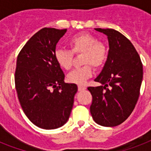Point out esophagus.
Here are the masks:
<instances>
[{
	"label": "esophagus",
	"mask_w": 151,
	"mask_h": 151,
	"mask_svg": "<svg viewBox=\"0 0 151 151\" xmlns=\"http://www.w3.org/2000/svg\"><path fill=\"white\" fill-rule=\"evenodd\" d=\"M84 90H86V87L81 86V85H79V86H78V91H84Z\"/></svg>",
	"instance_id": "obj_1"
}]
</instances>
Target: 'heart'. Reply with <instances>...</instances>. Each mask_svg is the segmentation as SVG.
I'll list each match as a JSON object with an SVG mask.
<instances>
[{
	"label": "heart",
	"mask_w": 151,
	"mask_h": 151,
	"mask_svg": "<svg viewBox=\"0 0 151 151\" xmlns=\"http://www.w3.org/2000/svg\"><path fill=\"white\" fill-rule=\"evenodd\" d=\"M68 46L70 50L59 49L55 51V60L61 68L68 70L73 65V54H82L81 63L84 65L67 75L70 83L82 85L92 75V67L98 69L104 66L109 54L108 47L96 36L86 32L73 35L68 41Z\"/></svg>",
	"instance_id": "heart-1"
}]
</instances>
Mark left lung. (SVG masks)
Returning a JSON list of instances; mask_svg holds the SVG:
<instances>
[{"instance_id":"1","label":"left lung","mask_w":151,"mask_h":151,"mask_svg":"<svg viewBox=\"0 0 151 151\" xmlns=\"http://www.w3.org/2000/svg\"><path fill=\"white\" fill-rule=\"evenodd\" d=\"M108 36L109 50L105 66L95 81L102 85L88 87L92 95L90 111L103 127H116L130 116L139 96L143 64L131 42L112 29H95Z\"/></svg>"}]
</instances>
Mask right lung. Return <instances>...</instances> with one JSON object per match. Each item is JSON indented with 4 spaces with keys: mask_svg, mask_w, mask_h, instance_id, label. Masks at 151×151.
Here are the masks:
<instances>
[{
    "mask_svg": "<svg viewBox=\"0 0 151 151\" xmlns=\"http://www.w3.org/2000/svg\"><path fill=\"white\" fill-rule=\"evenodd\" d=\"M67 29L43 28L33 35L18 53L14 83L22 109L38 127L53 129L67 122L78 91L64 82L54 57L56 43Z\"/></svg>",
    "mask_w": 151,
    "mask_h": 151,
    "instance_id": "1",
    "label": "right lung"
}]
</instances>
